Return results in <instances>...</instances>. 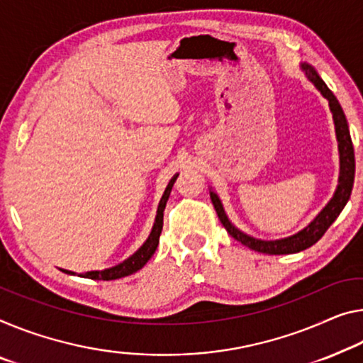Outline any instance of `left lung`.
Wrapping results in <instances>:
<instances>
[{
  "label": "left lung",
  "instance_id": "8db88e82",
  "mask_svg": "<svg viewBox=\"0 0 363 363\" xmlns=\"http://www.w3.org/2000/svg\"><path fill=\"white\" fill-rule=\"evenodd\" d=\"M300 69L305 72L306 79H308L311 84L318 89V92H320L321 96L328 100V104H330V110L333 113V121H334V130H336L337 149H339L337 186H336V191L333 194V198L328 201V204L320 211V213H318V216L310 222L308 225L302 228L300 232L294 233L291 237L277 238V240H261L240 230V228L233 225L230 219L227 217L224 206H222V201L219 199V196H217V193H214L213 189H209L211 201H213L216 213L219 216L222 225L225 227V230L230 233L233 238L238 240L240 243H243L245 247H248L250 250H255V252L258 253L291 255V253H298V252H303L306 248H310L311 245H315L318 240L325 235V232L330 228V225L337 219V216L342 213L344 206L347 204L350 193H352L354 175H355L354 146H352V139H350L347 120H345L341 104L337 102L336 96H334L330 89H328L325 81L321 79L313 66L302 63L300 65Z\"/></svg>",
  "mask_w": 363,
  "mask_h": 363
}]
</instances>
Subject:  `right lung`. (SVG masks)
Segmentation results:
<instances>
[{"label":"right lung","instance_id":"right-lung-1","mask_svg":"<svg viewBox=\"0 0 363 363\" xmlns=\"http://www.w3.org/2000/svg\"><path fill=\"white\" fill-rule=\"evenodd\" d=\"M177 177H178V174H175L170 178L169 185H167L162 198H160V201H159L157 214H155L152 230H150L149 237L146 238V242H144L141 247H139L136 252L130 256V258H126L125 261H121V263H118V264L107 267V269H102V271H87V272H82V274H77V276L87 277V279H96V281H115V279L126 277V276L133 274V272L139 271L141 267H144V264H146L147 261L152 258L155 250H157L159 237H160V233H162V225H164V209H165L167 201H169L170 191H172V188H174ZM61 271L66 272V274H71V276L76 274V272L68 271V269H61Z\"/></svg>","mask_w":363,"mask_h":363}]
</instances>
